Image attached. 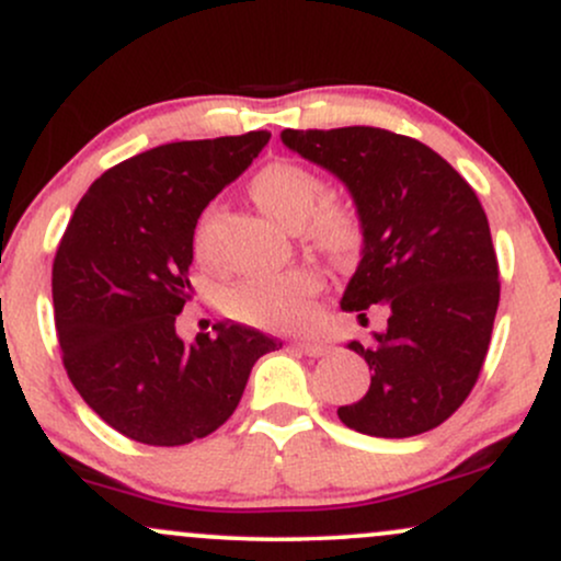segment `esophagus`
Returning a JSON list of instances; mask_svg holds the SVG:
<instances>
[{"label":"esophagus","instance_id":"obj_1","mask_svg":"<svg viewBox=\"0 0 561 561\" xmlns=\"http://www.w3.org/2000/svg\"><path fill=\"white\" fill-rule=\"evenodd\" d=\"M298 351L306 353V356L311 358H319V356H327L330 353V347H327L324 343H319V340H298Z\"/></svg>","mask_w":561,"mask_h":561}]
</instances>
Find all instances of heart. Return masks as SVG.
Wrapping results in <instances>:
<instances>
[{"label":"heart","mask_w":561,"mask_h":561,"mask_svg":"<svg viewBox=\"0 0 561 561\" xmlns=\"http://www.w3.org/2000/svg\"><path fill=\"white\" fill-rule=\"evenodd\" d=\"M250 195L282 227L298 229L302 240L324 250L332 259H347L362 244V221L351 208L324 197V182L306 165L274 160L250 179ZM203 253V231L197 234ZM319 289V274L311 268H289L282 274L250 276L231 287L224 298L229 317L244 324L287 330L308 317L311 298Z\"/></svg>","instance_id":"heart-1"}]
</instances>
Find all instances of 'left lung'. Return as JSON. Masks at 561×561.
Here are the masks:
<instances>
[{
	"label": "left lung",
	"instance_id": "8db88e82",
	"mask_svg": "<svg viewBox=\"0 0 561 561\" xmlns=\"http://www.w3.org/2000/svg\"><path fill=\"white\" fill-rule=\"evenodd\" d=\"M282 141L356 203L364 250L343 311H388L371 343H347L375 375L340 422L375 437L427 433L467 401L491 345L501 282L480 199L435 150L385 128H285Z\"/></svg>",
	"mask_w": 561,
	"mask_h": 561
}]
</instances>
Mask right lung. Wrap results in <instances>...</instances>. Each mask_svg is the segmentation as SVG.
Here are the masks:
<instances>
[{"mask_svg": "<svg viewBox=\"0 0 561 561\" xmlns=\"http://www.w3.org/2000/svg\"><path fill=\"white\" fill-rule=\"evenodd\" d=\"M268 131L171 141L102 173L76 205L53 263L62 364L102 422L147 446H184L234 414L250 369L282 343L218 321L176 334L192 298L197 218L259 158Z\"/></svg>", "mask_w": 561, "mask_h": 561, "instance_id": "add662e5", "label": "right lung"}]
</instances>
